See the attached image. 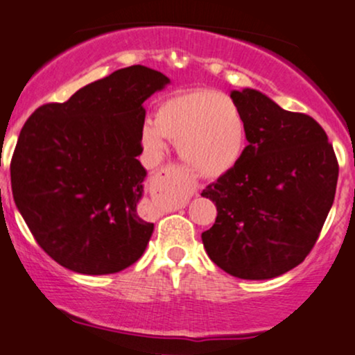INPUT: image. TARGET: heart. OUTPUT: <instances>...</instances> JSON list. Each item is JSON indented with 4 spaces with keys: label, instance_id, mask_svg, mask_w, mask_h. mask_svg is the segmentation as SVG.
<instances>
[{
    "label": "heart",
    "instance_id": "b5f03b06",
    "mask_svg": "<svg viewBox=\"0 0 355 355\" xmlns=\"http://www.w3.org/2000/svg\"><path fill=\"white\" fill-rule=\"evenodd\" d=\"M165 138L177 144L191 173L218 178L230 173L245 153V118L230 96L191 89L162 101L153 121L141 128L144 148L155 158L164 155Z\"/></svg>",
    "mask_w": 355,
    "mask_h": 355
}]
</instances>
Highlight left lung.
I'll use <instances>...</instances> for the list:
<instances>
[{"label": "left lung", "mask_w": 355, "mask_h": 355, "mask_svg": "<svg viewBox=\"0 0 355 355\" xmlns=\"http://www.w3.org/2000/svg\"><path fill=\"white\" fill-rule=\"evenodd\" d=\"M247 125L245 153L202 191L217 207L202 242L214 263L247 280L304 262L336 197L339 164L324 128L252 88L230 93Z\"/></svg>", "instance_id": "1"}]
</instances>
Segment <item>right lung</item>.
<instances>
[{"label":"right lung","mask_w":355,"mask_h":355,"mask_svg":"<svg viewBox=\"0 0 355 355\" xmlns=\"http://www.w3.org/2000/svg\"><path fill=\"white\" fill-rule=\"evenodd\" d=\"M170 80L133 64L46 103L26 120L11 158V190L38 245L85 275L115 274L144 255L153 223L138 215L146 170L144 101Z\"/></svg>","instance_id":"obj_1"}]
</instances>
